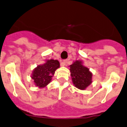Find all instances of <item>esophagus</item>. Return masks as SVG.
<instances>
[{"label":"esophagus","mask_w":127,"mask_h":127,"mask_svg":"<svg viewBox=\"0 0 127 127\" xmlns=\"http://www.w3.org/2000/svg\"><path fill=\"white\" fill-rule=\"evenodd\" d=\"M67 64V60H64L61 63V66H64Z\"/></svg>","instance_id":"34e87169"}]
</instances>
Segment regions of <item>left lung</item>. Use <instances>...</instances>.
Listing matches in <instances>:
<instances>
[{"instance_id":"left-lung-1","label":"left lung","mask_w":127,"mask_h":127,"mask_svg":"<svg viewBox=\"0 0 127 127\" xmlns=\"http://www.w3.org/2000/svg\"><path fill=\"white\" fill-rule=\"evenodd\" d=\"M83 63L82 61L76 60L69 66V70L73 85L77 88L85 90L92 84L93 74Z\"/></svg>"}]
</instances>
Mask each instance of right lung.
Segmentation results:
<instances>
[{
	"label": "right lung",
	"instance_id": "obj_1",
	"mask_svg": "<svg viewBox=\"0 0 127 127\" xmlns=\"http://www.w3.org/2000/svg\"><path fill=\"white\" fill-rule=\"evenodd\" d=\"M60 66L58 60H46L43 64L38 65L32 71L31 78L34 85L39 88H42L47 86L52 80L55 71Z\"/></svg>",
	"mask_w": 127,
	"mask_h": 127
}]
</instances>
